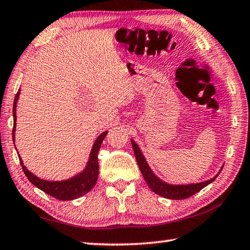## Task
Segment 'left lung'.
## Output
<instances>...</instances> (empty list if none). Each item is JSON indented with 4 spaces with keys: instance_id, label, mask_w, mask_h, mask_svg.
Segmentation results:
<instances>
[{
    "instance_id": "obj_1",
    "label": "left lung",
    "mask_w": 250,
    "mask_h": 250,
    "mask_svg": "<svg viewBox=\"0 0 250 250\" xmlns=\"http://www.w3.org/2000/svg\"><path fill=\"white\" fill-rule=\"evenodd\" d=\"M131 143H132V147H133L137 164H139V167L141 169L143 177H144L145 182L148 185V187H149L155 193L163 196V198H167V199L184 200V199L189 198V196L193 195L196 192H199L200 190L206 187L207 185L213 183L214 180L217 178V176L219 175V173L221 172L222 167H221L220 171L218 172V174L216 175V176H214L211 179L205 180V182L190 184V185H171V184L164 183L163 180H161L157 176V175H155V173L151 171L149 166H148L146 159L144 158V155L142 153L139 145H137L133 140H131Z\"/></svg>"
}]
</instances>
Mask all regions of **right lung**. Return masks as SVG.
Listing matches in <instances>:
<instances>
[{
	"mask_svg": "<svg viewBox=\"0 0 250 250\" xmlns=\"http://www.w3.org/2000/svg\"><path fill=\"white\" fill-rule=\"evenodd\" d=\"M20 95V89L18 90L17 94H16L14 100V107H13V116H14V128H13V141H15V131H16V107H17V101ZM108 131L103 132L102 134L98 136L95 140L94 144L92 146L91 152H90L89 160L87 162L86 167L83 171L79 174L75 175L72 178H68L65 180H61V182H49V180L41 179L40 177L35 176L33 173H31L28 168L23 166V162L21 160L20 156L19 160L20 164L22 167L23 172L25 176L33 184L35 187L44 191L45 193L49 194L54 198L61 200V201H70L77 199L79 196L88 193L91 190L94 185L97 184L98 176H99V162H98V152L100 150V147L102 145L103 140L105 139L106 134ZM16 148V147H15ZM18 152V151H17Z\"/></svg>",
	"mask_w": 250,
	"mask_h": 250,
	"instance_id": "right-lung-1",
	"label": "right lung"
}]
</instances>
